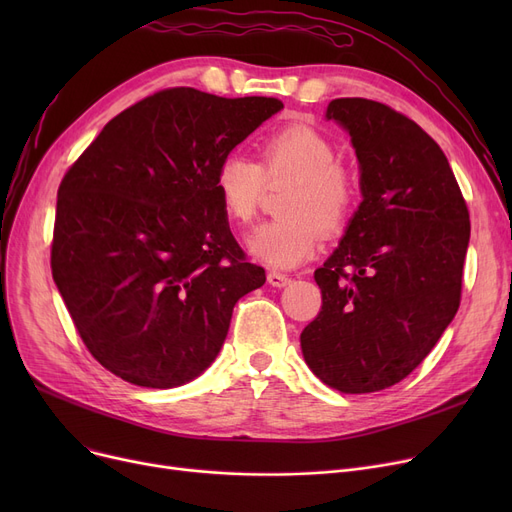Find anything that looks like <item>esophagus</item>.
I'll use <instances>...</instances> for the list:
<instances>
[{
	"label": "esophagus",
	"mask_w": 512,
	"mask_h": 512,
	"mask_svg": "<svg viewBox=\"0 0 512 512\" xmlns=\"http://www.w3.org/2000/svg\"><path fill=\"white\" fill-rule=\"evenodd\" d=\"M267 282H270L276 288H284L286 284H290V278L286 274H280V272H270V274H267Z\"/></svg>",
	"instance_id": "obj_1"
}]
</instances>
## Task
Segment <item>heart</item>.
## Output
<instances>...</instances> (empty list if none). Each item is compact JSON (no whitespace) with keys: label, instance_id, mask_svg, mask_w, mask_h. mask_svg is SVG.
Returning a JSON list of instances; mask_svg holds the SVG:
<instances>
[{"label":"heart","instance_id":"heart-1","mask_svg":"<svg viewBox=\"0 0 512 512\" xmlns=\"http://www.w3.org/2000/svg\"><path fill=\"white\" fill-rule=\"evenodd\" d=\"M336 145L305 122H292L261 143V159L228 153L215 170L213 188L226 218L236 226L253 222L265 184L292 180L280 201L284 218L257 226L249 253L274 270H290L307 261L319 232L338 236L351 224L359 203V182L351 168L336 161Z\"/></svg>","mask_w":512,"mask_h":512}]
</instances>
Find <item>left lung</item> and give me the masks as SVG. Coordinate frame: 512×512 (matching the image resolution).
<instances>
[{"mask_svg":"<svg viewBox=\"0 0 512 512\" xmlns=\"http://www.w3.org/2000/svg\"><path fill=\"white\" fill-rule=\"evenodd\" d=\"M353 139L363 201L315 270L321 311L301 334L307 365L344 394L405 380L461 305L469 209L440 145L390 105L334 99Z\"/></svg>","mask_w":512,"mask_h":512,"instance_id":"8db88e82","label":"left lung"}]
</instances>
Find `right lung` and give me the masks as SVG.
<instances>
[{"label": "right lung", "instance_id": "1", "mask_svg": "<svg viewBox=\"0 0 512 512\" xmlns=\"http://www.w3.org/2000/svg\"><path fill=\"white\" fill-rule=\"evenodd\" d=\"M284 103L157 91L105 124L58 188L51 274L89 353L143 388L218 357L238 299L265 284L230 232L213 176Z\"/></svg>", "mask_w": 512, "mask_h": 512}]
</instances>
